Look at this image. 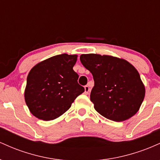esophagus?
<instances>
[{
  "label": "esophagus",
  "instance_id": "34e87169",
  "mask_svg": "<svg viewBox=\"0 0 160 160\" xmlns=\"http://www.w3.org/2000/svg\"><path fill=\"white\" fill-rule=\"evenodd\" d=\"M84 89H85V94H89V92H90L89 86L88 85H86V86H85V87H84Z\"/></svg>",
  "mask_w": 160,
  "mask_h": 160
}]
</instances>
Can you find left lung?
Instances as JSON below:
<instances>
[{"mask_svg": "<svg viewBox=\"0 0 160 160\" xmlns=\"http://www.w3.org/2000/svg\"><path fill=\"white\" fill-rule=\"evenodd\" d=\"M80 59L94 79L90 100L95 111L116 122L128 120L138 111L145 88L132 65L106 55L82 54Z\"/></svg>", "mask_w": 160, "mask_h": 160, "instance_id": "obj_1", "label": "left lung"}]
</instances>
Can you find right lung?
<instances>
[{"mask_svg": "<svg viewBox=\"0 0 160 160\" xmlns=\"http://www.w3.org/2000/svg\"><path fill=\"white\" fill-rule=\"evenodd\" d=\"M77 55L62 54L32 68L27 78L25 103L34 117L45 121L58 118L84 92L73 70Z\"/></svg>", "mask_w": 160, "mask_h": 160, "instance_id": "obj_1", "label": "right lung"}]
</instances>
